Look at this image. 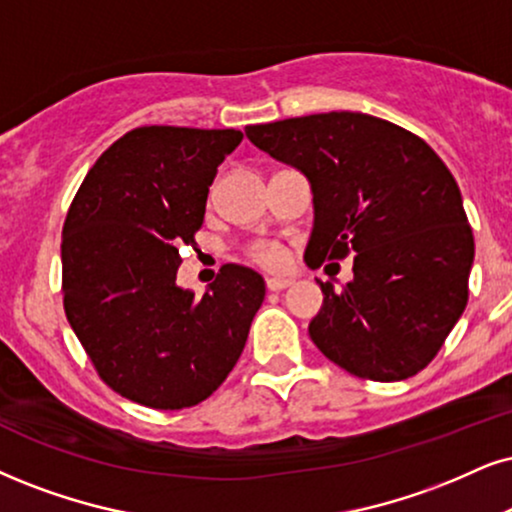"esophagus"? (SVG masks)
Instances as JSON below:
<instances>
[{
  "mask_svg": "<svg viewBox=\"0 0 512 512\" xmlns=\"http://www.w3.org/2000/svg\"><path fill=\"white\" fill-rule=\"evenodd\" d=\"M266 285L270 292H280V289H287L292 285V277H268Z\"/></svg>",
  "mask_w": 512,
  "mask_h": 512,
  "instance_id": "1",
  "label": "esophagus"
}]
</instances>
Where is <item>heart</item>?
Instances as JSON below:
<instances>
[{"label": "heart", "mask_w": 512, "mask_h": 512, "mask_svg": "<svg viewBox=\"0 0 512 512\" xmlns=\"http://www.w3.org/2000/svg\"><path fill=\"white\" fill-rule=\"evenodd\" d=\"M251 256H254L256 263H261L266 268H280L287 261V254L277 244H258Z\"/></svg>", "instance_id": "heart-1"}]
</instances>
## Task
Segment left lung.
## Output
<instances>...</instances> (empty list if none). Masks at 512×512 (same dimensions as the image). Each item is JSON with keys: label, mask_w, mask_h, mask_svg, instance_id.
<instances>
[{"label": "left lung", "mask_w": 512, "mask_h": 512, "mask_svg": "<svg viewBox=\"0 0 512 512\" xmlns=\"http://www.w3.org/2000/svg\"><path fill=\"white\" fill-rule=\"evenodd\" d=\"M244 132L311 185L306 266L353 251V280L342 292L320 282L323 306L308 325L315 346L351 375L413 377L468 304L475 239L451 170L418 135L358 111Z\"/></svg>", "instance_id": "obj_1"}]
</instances>
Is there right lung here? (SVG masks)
Segmentation results:
<instances>
[{
	"instance_id": "obj_1",
	"label": "right lung",
	"mask_w": 512,
	"mask_h": 512,
	"mask_svg": "<svg viewBox=\"0 0 512 512\" xmlns=\"http://www.w3.org/2000/svg\"><path fill=\"white\" fill-rule=\"evenodd\" d=\"M239 130L144 125L85 175L63 223V308L99 377L159 410L216 391L266 296L256 270L227 263L204 296L178 287L180 246L204 223L208 187Z\"/></svg>"
}]
</instances>
